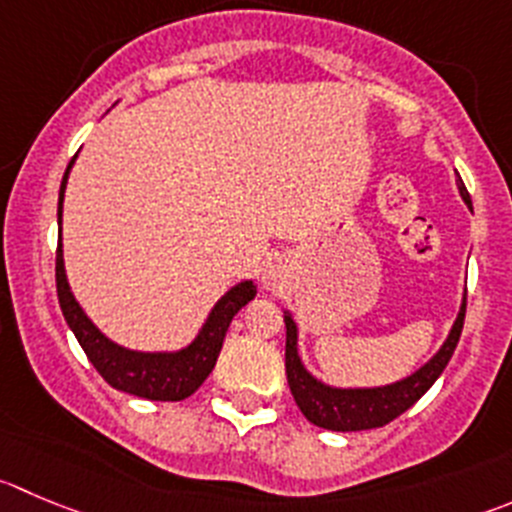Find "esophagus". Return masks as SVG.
Returning <instances> with one entry per match:
<instances>
[{
  "instance_id": "esophagus-1",
  "label": "esophagus",
  "mask_w": 512,
  "mask_h": 512,
  "mask_svg": "<svg viewBox=\"0 0 512 512\" xmlns=\"http://www.w3.org/2000/svg\"><path fill=\"white\" fill-rule=\"evenodd\" d=\"M284 279H286V266L281 259L269 261V264L264 266V271H261V286H264L266 291H279L281 286H284Z\"/></svg>"
}]
</instances>
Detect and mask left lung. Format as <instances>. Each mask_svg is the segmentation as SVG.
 I'll return each mask as SVG.
<instances>
[{
  "instance_id": "left-lung-1",
  "label": "left lung",
  "mask_w": 512,
  "mask_h": 512,
  "mask_svg": "<svg viewBox=\"0 0 512 512\" xmlns=\"http://www.w3.org/2000/svg\"><path fill=\"white\" fill-rule=\"evenodd\" d=\"M460 196L465 206L472 211L470 193L460 180ZM286 321V379H289L291 394L301 415L316 427L332 432H359L384 427L410 410L417 399L437 382L460 342L462 324H465V296H462L460 311L452 324L450 334L442 342V347L407 377L397 382L382 384V387H332V384L316 379L309 369L304 367L299 354V326H296L291 311H284Z\"/></svg>"
}]
</instances>
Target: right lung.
<instances>
[{
	"label": "right lung",
	"instance_id": "obj_1",
	"mask_svg": "<svg viewBox=\"0 0 512 512\" xmlns=\"http://www.w3.org/2000/svg\"><path fill=\"white\" fill-rule=\"evenodd\" d=\"M75 158L70 160L65 175H62L60 201H57L60 243H57L55 276L57 299H60V309L65 314L67 326H70L72 334L77 337L80 347L85 349L92 367L100 372V377L110 387L135 394V397L155 399V402H180V399L191 397L206 382L213 367H216V359L221 354L228 326H231L233 316L256 296V286H253L251 279H243L236 286H231L213 304V309L208 311L206 321H203L196 337H193V342L186 344V347L173 349V352H140V349H128L123 344L113 342L110 337H105L95 326V321L85 314L80 301L75 299L65 271V253H62V203H65L67 178H70Z\"/></svg>",
	"mask_w": 512,
	"mask_h": 512
}]
</instances>
